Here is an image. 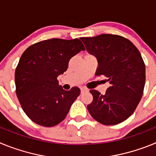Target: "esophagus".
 <instances>
[{"label": "esophagus", "instance_id": "esophagus-1", "mask_svg": "<svg viewBox=\"0 0 156 156\" xmlns=\"http://www.w3.org/2000/svg\"><path fill=\"white\" fill-rule=\"evenodd\" d=\"M80 90H81V93H84V92H88L89 91V90H88L87 88L84 87H83L80 88Z\"/></svg>", "mask_w": 156, "mask_h": 156}]
</instances>
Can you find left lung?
Masks as SVG:
<instances>
[{
    "instance_id": "left-lung-1",
    "label": "left lung",
    "mask_w": 156,
    "mask_h": 156,
    "mask_svg": "<svg viewBox=\"0 0 156 156\" xmlns=\"http://www.w3.org/2000/svg\"><path fill=\"white\" fill-rule=\"evenodd\" d=\"M87 52L97 58L96 75L108 77L105 94L90 90L93 101L87 109L95 120L115 125L128 119L137 108L144 91L145 66L141 55L125 37L101 34L80 38Z\"/></svg>"
}]
</instances>
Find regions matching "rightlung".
<instances>
[{"label":"right lung","instance_id":"1","mask_svg":"<svg viewBox=\"0 0 156 156\" xmlns=\"http://www.w3.org/2000/svg\"><path fill=\"white\" fill-rule=\"evenodd\" d=\"M80 51L84 46L79 39L54 38L34 44L23 52L15 73L16 94L32 121L50 127L66 118L80 90L74 87L65 90L57 77Z\"/></svg>","mask_w":156,"mask_h":156}]
</instances>
